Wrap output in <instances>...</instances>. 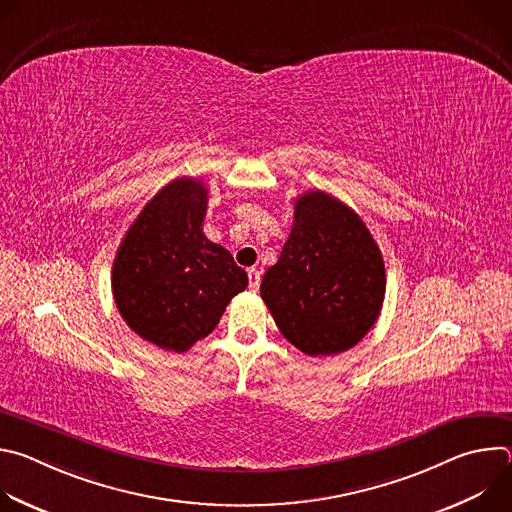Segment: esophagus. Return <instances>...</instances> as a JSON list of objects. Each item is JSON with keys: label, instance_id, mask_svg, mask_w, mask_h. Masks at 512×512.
<instances>
[{"label": "esophagus", "instance_id": "obj_1", "mask_svg": "<svg viewBox=\"0 0 512 512\" xmlns=\"http://www.w3.org/2000/svg\"><path fill=\"white\" fill-rule=\"evenodd\" d=\"M247 275H249V287H251L253 291H257V289H259V283H261V271L255 269V267H251V269H247Z\"/></svg>", "mask_w": 512, "mask_h": 512}]
</instances>
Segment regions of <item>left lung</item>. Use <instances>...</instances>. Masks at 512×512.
Segmentation results:
<instances>
[{
  "instance_id": "obj_1",
  "label": "left lung",
  "mask_w": 512,
  "mask_h": 512,
  "mask_svg": "<svg viewBox=\"0 0 512 512\" xmlns=\"http://www.w3.org/2000/svg\"><path fill=\"white\" fill-rule=\"evenodd\" d=\"M383 255L362 218L338 198L310 190L294 202V225L261 298L279 332L310 356L358 344L383 308Z\"/></svg>"
}]
</instances>
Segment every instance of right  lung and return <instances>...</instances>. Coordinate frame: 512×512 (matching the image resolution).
<instances>
[{
	"label": "right lung",
	"instance_id": "obj_1",
	"mask_svg": "<svg viewBox=\"0 0 512 512\" xmlns=\"http://www.w3.org/2000/svg\"><path fill=\"white\" fill-rule=\"evenodd\" d=\"M208 190L196 178L166 184L125 233L111 287L125 324L164 350L208 336L249 285L233 255L202 233Z\"/></svg>",
	"mask_w": 512,
	"mask_h": 512
}]
</instances>
